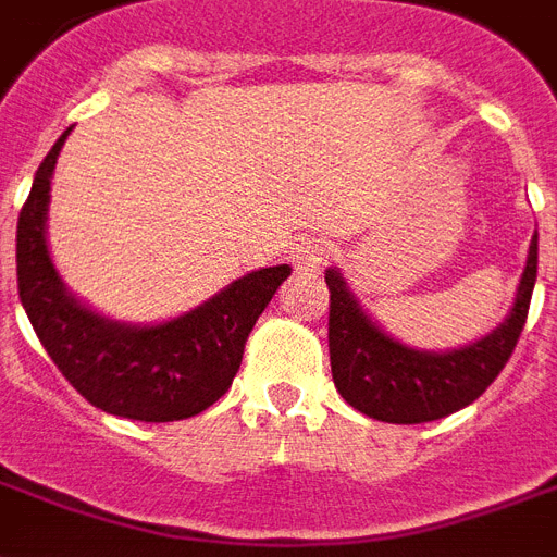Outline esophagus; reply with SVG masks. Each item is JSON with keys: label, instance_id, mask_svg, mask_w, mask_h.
Listing matches in <instances>:
<instances>
[{"label": "esophagus", "instance_id": "34e87169", "mask_svg": "<svg viewBox=\"0 0 557 557\" xmlns=\"http://www.w3.org/2000/svg\"><path fill=\"white\" fill-rule=\"evenodd\" d=\"M330 259V245L324 238H305L301 245L293 247V268L301 275L319 273Z\"/></svg>", "mask_w": 557, "mask_h": 557}]
</instances>
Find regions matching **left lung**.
Segmentation results:
<instances>
[{
	"label": "left lung",
	"instance_id": "left-lung-1",
	"mask_svg": "<svg viewBox=\"0 0 557 557\" xmlns=\"http://www.w3.org/2000/svg\"><path fill=\"white\" fill-rule=\"evenodd\" d=\"M537 275V233L518 284L516 307L498 330L453 352H418L367 319L342 275L327 270L330 367L335 389L358 412L387 424H424L458 412L498 379L516 350Z\"/></svg>",
	"mask_w": 557,
	"mask_h": 557
}]
</instances>
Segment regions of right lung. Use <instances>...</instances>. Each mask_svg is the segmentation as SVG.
Listing matches in <instances>:
<instances>
[{
  "mask_svg": "<svg viewBox=\"0 0 557 557\" xmlns=\"http://www.w3.org/2000/svg\"><path fill=\"white\" fill-rule=\"evenodd\" d=\"M71 127L50 147L16 224V278L41 347L87 401L133 421H178L205 412L236 379L247 335L287 264L247 273L187 315L159 327H127L82 307L59 282L45 245L53 164Z\"/></svg>",
  "mask_w": 557,
  "mask_h": 557,
  "instance_id": "add662e5",
  "label": "right lung"
}]
</instances>
